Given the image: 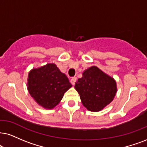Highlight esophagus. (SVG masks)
<instances>
[{
  "label": "esophagus",
  "mask_w": 147,
  "mask_h": 147,
  "mask_svg": "<svg viewBox=\"0 0 147 147\" xmlns=\"http://www.w3.org/2000/svg\"><path fill=\"white\" fill-rule=\"evenodd\" d=\"M76 81H77V78H76V77L72 78L71 80H70V83H71L72 85H75Z\"/></svg>",
  "instance_id": "1"
}]
</instances>
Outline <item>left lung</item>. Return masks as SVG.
<instances>
[{
  "label": "left lung",
  "mask_w": 147,
  "mask_h": 147,
  "mask_svg": "<svg viewBox=\"0 0 147 147\" xmlns=\"http://www.w3.org/2000/svg\"><path fill=\"white\" fill-rule=\"evenodd\" d=\"M75 88L83 105L93 112L100 111L110 104L117 90L115 79L94 66L83 72Z\"/></svg>",
  "instance_id": "obj_1"
}]
</instances>
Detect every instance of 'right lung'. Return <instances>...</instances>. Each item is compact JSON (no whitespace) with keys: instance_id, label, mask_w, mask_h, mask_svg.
I'll list each match as a JSON object with an SVG mask.
<instances>
[{"instance_id":"1","label":"right lung","mask_w":147,"mask_h":147,"mask_svg":"<svg viewBox=\"0 0 147 147\" xmlns=\"http://www.w3.org/2000/svg\"><path fill=\"white\" fill-rule=\"evenodd\" d=\"M27 86L29 94L38 105L52 109L60 103L72 85L66 75L53 63L31 70Z\"/></svg>"}]
</instances>
